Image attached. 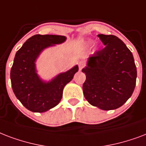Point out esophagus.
<instances>
[{
  "mask_svg": "<svg viewBox=\"0 0 146 146\" xmlns=\"http://www.w3.org/2000/svg\"><path fill=\"white\" fill-rule=\"evenodd\" d=\"M84 66H85V65H84V63L83 62H79V69L81 70L84 67Z\"/></svg>",
  "mask_w": 146,
  "mask_h": 146,
  "instance_id": "34e87169",
  "label": "esophagus"
}]
</instances>
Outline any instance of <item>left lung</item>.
Segmentation results:
<instances>
[{
  "label": "left lung",
  "mask_w": 146,
  "mask_h": 146,
  "mask_svg": "<svg viewBox=\"0 0 146 146\" xmlns=\"http://www.w3.org/2000/svg\"><path fill=\"white\" fill-rule=\"evenodd\" d=\"M105 47L88 58L83 93L89 104L104 110L119 108L135 89L137 71L133 55L113 35L99 34Z\"/></svg>",
  "instance_id": "left-lung-1"
}]
</instances>
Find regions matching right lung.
I'll use <instances>...</instances> for the list:
<instances>
[{
  "instance_id": "right-lung-1",
  "label": "right lung",
  "mask_w": 146,
  "mask_h": 146,
  "mask_svg": "<svg viewBox=\"0 0 146 146\" xmlns=\"http://www.w3.org/2000/svg\"><path fill=\"white\" fill-rule=\"evenodd\" d=\"M65 39L64 36L34 35L16 53L11 70V86L17 98L30 111L43 113L58 104L65 86L78 71L75 65L48 82L42 81L37 74L35 62L42 51Z\"/></svg>"
}]
</instances>
